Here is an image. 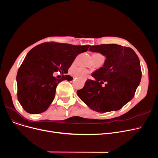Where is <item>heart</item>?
<instances>
[{"mask_svg": "<svg viewBox=\"0 0 158 158\" xmlns=\"http://www.w3.org/2000/svg\"><path fill=\"white\" fill-rule=\"evenodd\" d=\"M94 55H101V54H95ZM71 73L75 77L81 79L82 80H85L87 78L89 71L87 69L84 68L75 67V66H73V67L71 69Z\"/></svg>", "mask_w": 158, "mask_h": 158, "instance_id": "1", "label": "heart"}]
</instances>
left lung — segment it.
I'll list each match as a JSON object with an SVG mask.
<instances>
[{"mask_svg": "<svg viewBox=\"0 0 158 158\" xmlns=\"http://www.w3.org/2000/svg\"><path fill=\"white\" fill-rule=\"evenodd\" d=\"M89 51L102 54L106 60L92 74L95 80L88 79L77 95L94 111L119 110L133 98L139 85L142 71L138 56L132 48L117 44L94 45Z\"/></svg>", "mask_w": 158, "mask_h": 158, "instance_id": "8db88e82", "label": "left lung"}]
</instances>
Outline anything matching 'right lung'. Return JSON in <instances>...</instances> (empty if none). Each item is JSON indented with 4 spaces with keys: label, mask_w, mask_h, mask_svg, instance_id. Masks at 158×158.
I'll return each instance as SVG.
<instances>
[{
    "label": "right lung",
    "mask_w": 158,
    "mask_h": 158,
    "mask_svg": "<svg viewBox=\"0 0 158 158\" xmlns=\"http://www.w3.org/2000/svg\"><path fill=\"white\" fill-rule=\"evenodd\" d=\"M89 47L47 42L32 48L16 76L18 99L23 110L31 114L45 111L54 100L57 85L63 80L73 79L69 75L57 79L53 73L58 71L68 73L76 57Z\"/></svg>",
    "instance_id": "add662e5"
}]
</instances>
